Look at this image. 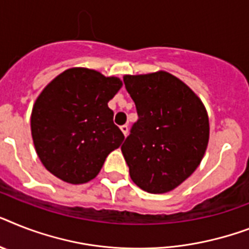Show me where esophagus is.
Returning a JSON list of instances; mask_svg holds the SVG:
<instances>
[{"instance_id":"obj_1","label":"esophagus","mask_w":249,"mask_h":249,"mask_svg":"<svg viewBox=\"0 0 249 249\" xmlns=\"http://www.w3.org/2000/svg\"><path fill=\"white\" fill-rule=\"evenodd\" d=\"M120 129H121V131L124 133L125 137H126V135H128V133H129V126H128V125H126V124H125V125H121Z\"/></svg>"}]
</instances>
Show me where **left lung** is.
I'll return each mask as SVG.
<instances>
[{"label":"left lung","instance_id":"8db88e82","mask_svg":"<svg viewBox=\"0 0 249 249\" xmlns=\"http://www.w3.org/2000/svg\"><path fill=\"white\" fill-rule=\"evenodd\" d=\"M124 84L138 114L121 145L131 180L153 195L173 191L205 156L207 111L185 83L166 71L125 75Z\"/></svg>","mask_w":249,"mask_h":249}]
</instances>
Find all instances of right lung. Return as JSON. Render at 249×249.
<instances>
[{"instance_id": "add662e5", "label": "right lung", "mask_w": 249, "mask_h": 249, "mask_svg": "<svg viewBox=\"0 0 249 249\" xmlns=\"http://www.w3.org/2000/svg\"><path fill=\"white\" fill-rule=\"evenodd\" d=\"M123 86L116 76L86 68L68 69L48 84L33 106L30 128L40 162L70 184L94 179L124 134L108 101Z\"/></svg>"}]
</instances>
